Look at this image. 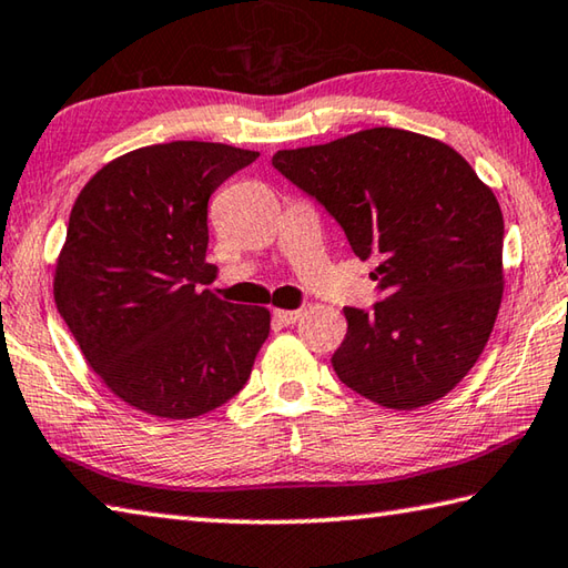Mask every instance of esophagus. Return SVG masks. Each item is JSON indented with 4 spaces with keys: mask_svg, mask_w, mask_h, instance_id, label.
<instances>
[{
    "mask_svg": "<svg viewBox=\"0 0 568 568\" xmlns=\"http://www.w3.org/2000/svg\"><path fill=\"white\" fill-rule=\"evenodd\" d=\"M303 311H273V320L277 325H293L301 320Z\"/></svg>",
    "mask_w": 568,
    "mask_h": 568,
    "instance_id": "esophagus-1",
    "label": "esophagus"
}]
</instances>
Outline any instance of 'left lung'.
I'll return each mask as SVG.
<instances>
[{
	"label": "left lung",
	"mask_w": 568,
	"mask_h": 568,
	"mask_svg": "<svg viewBox=\"0 0 568 568\" xmlns=\"http://www.w3.org/2000/svg\"><path fill=\"white\" fill-rule=\"evenodd\" d=\"M275 171L323 205L359 261H375L373 307H345L333 369L392 409L429 405L487 345L501 303L504 219L447 143L402 129L277 151Z\"/></svg>",
	"instance_id": "obj_1"
}]
</instances>
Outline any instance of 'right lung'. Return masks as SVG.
<instances>
[{"label": "right lung", "instance_id": "1", "mask_svg": "<svg viewBox=\"0 0 568 568\" xmlns=\"http://www.w3.org/2000/svg\"><path fill=\"white\" fill-rule=\"evenodd\" d=\"M257 156L225 143H156L111 161L79 193L57 263V311L131 407L191 419L248 383L271 313L195 285L213 267L209 199Z\"/></svg>", "mask_w": 568, "mask_h": 568}]
</instances>
